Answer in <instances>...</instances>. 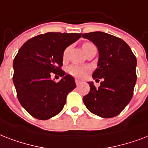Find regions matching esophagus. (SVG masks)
I'll use <instances>...</instances> for the list:
<instances>
[{"label":"esophagus","mask_w":148,"mask_h":148,"mask_svg":"<svg viewBox=\"0 0 148 148\" xmlns=\"http://www.w3.org/2000/svg\"><path fill=\"white\" fill-rule=\"evenodd\" d=\"M82 83V81H80V80L79 79H75V84H76V86H79V85H80Z\"/></svg>","instance_id":"esophagus-1"}]
</instances>
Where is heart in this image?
I'll return each mask as SVG.
<instances>
[{
	"instance_id": "heart-1",
	"label": "heart",
	"mask_w": 148,
	"mask_h": 148,
	"mask_svg": "<svg viewBox=\"0 0 148 148\" xmlns=\"http://www.w3.org/2000/svg\"><path fill=\"white\" fill-rule=\"evenodd\" d=\"M92 45V44L89 43V42H86L84 44L82 45V49L83 51H86L88 47ZM68 52H69V49H66L63 52V58H66L68 56ZM89 68L86 66H80L78 64H72L68 67V73L72 75L73 76L78 78H82L85 75V74L88 72Z\"/></svg>"
}]
</instances>
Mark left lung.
Returning a JSON list of instances; mask_svg holds the SVG:
<instances>
[{
  "label": "left lung",
  "instance_id": "left-lung-1",
  "mask_svg": "<svg viewBox=\"0 0 148 148\" xmlns=\"http://www.w3.org/2000/svg\"><path fill=\"white\" fill-rule=\"evenodd\" d=\"M97 47L99 59L92 78L103 79L96 88L88 82L90 92L83 97L86 108L103 118L117 116L132 99L137 81V59L124 41L101 32L82 34Z\"/></svg>",
  "mask_w": 148,
  "mask_h": 148
}]
</instances>
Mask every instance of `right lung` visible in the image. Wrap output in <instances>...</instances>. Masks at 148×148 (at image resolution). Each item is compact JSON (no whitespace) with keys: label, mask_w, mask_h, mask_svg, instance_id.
I'll return each instance as SVG.
<instances>
[{"label":"right lung","mask_w":148,"mask_h":148,"mask_svg":"<svg viewBox=\"0 0 148 148\" xmlns=\"http://www.w3.org/2000/svg\"><path fill=\"white\" fill-rule=\"evenodd\" d=\"M82 37L79 33L48 32L31 38L19 49L14 59L13 82L21 105L38 120H48L59 113L66 97L75 88L74 78L66 75L63 52ZM63 76L56 83L51 73Z\"/></svg>","instance_id":"obj_1"}]
</instances>
